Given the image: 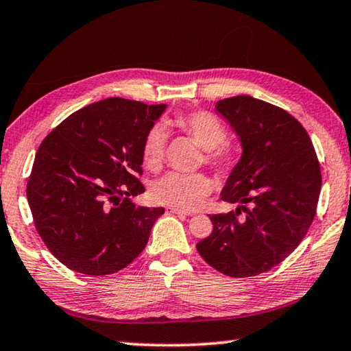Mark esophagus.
Returning a JSON list of instances; mask_svg holds the SVG:
<instances>
[{"label":"esophagus","instance_id":"1","mask_svg":"<svg viewBox=\"0 0 351 351\" xmlns=\"http://www.w3.org/2000/svg\"><path fill=\"white\" fill-rule=\"evenodd\" d=\"M167 213H173V215H187L186 212L176 209V207H167Z\"/></svg>","mask_w":351,"mask_h":351}]
</instances>
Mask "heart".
Instances as JSON below:
<instances>
[{
    "label": "heart",
    "instance_id": "heart-1",
    "mask_svg": "<svg viewBox=\"0 0 351 351\" xmlns=\"http://www.w3.org/2000/svg\"><path fill=\"white\" fill-rule=\"evenodd\" d=\"M173 125L190 136L203 148L204 165L218 175H228L239 159L237 148L226 141L228 130L217 116L207 111H193L178 114ZM167 134L161 125H154L147 133L142 144V164L148 170L158 171L165 158ZM212 192V181L203 173L182 175L169 173L158 180L152 187V197L156 203L180 210H193L201 206L204 198Z\"/></svg>",
    "mask_w": 351,
    "mask_h": 351
}]
</instances>
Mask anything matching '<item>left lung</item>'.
<instances>
[{
  "mask_svg": "<svg viewBox=\"0 0 351 351\" xmlns=\"http://www.w3.org/2000/svg\"><path fill=\"white\" fill-rule=\"evenodd\" d=\"M215 108L243 147L221 192L239 207L210 215L212 234L197 249L224 276H258L306 235L322 186L320 165L306 130L288 111L251 96L223 99Z\"/></svg>",
  "mask_w": 351,
  "mask_h": 351,
  "instance_id": "obj_1",
  "label": "left lung"
}]
</instances>
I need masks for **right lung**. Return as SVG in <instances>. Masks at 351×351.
Wrapping results in <instances>:
<instances>
[{"mask_svg":"<svg viewBox=\"0 0 351 351\" xmlns=\"http://www.w3.org/2000/svg\"><path fill=\"white\" fill-rule=\"evenodd\" d=\"M165 104L110 97L68 116L35 154L26 195L34 224L54 257L86 276L128 266L162 207H141L142 144Z\"/></svg>","mask_w":351,"mask_h":351,"instance_id":"1","label":"right lung"}]
</instances>
